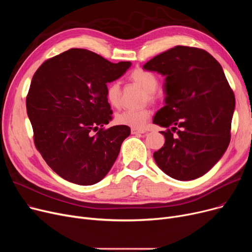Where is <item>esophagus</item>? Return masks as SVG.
Segmentation results:
<instances>
[{
	"label": "esophagus",
	"mask_w": 252,
	"mask_h": 252,
	"mask_svg": "<svg viewBox=\"0 0 252 252\" xmlns=\"http://www.w3.org/2000/svg\"><path fill=\"white\" fill-rule=\"evenodd\" d=\"M130 131H131V135H141L145 133L143 129H139V128H131Z\"/></svg>",
	"instance_id": "1"
}]
</instances>
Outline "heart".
I'll list each match as a JSON object with an SVG mask.
<instances>
[{
  "mask_svg": "<svg viewBox=\"0 0 252 252\" xmlns=\"http://www.w3.org/2000/svg\"><path fill=\"white\" fill-rule=\"evenodd\" d=\"M129 79L131 82L139 85L145 92L148 100H154V92L157 88L158 81L157 77L150 71L142 68H137L131 71L129 74ZM106 99L110 105L114 107H118L122 103V88L117 82L110 83L106 88ZM149 111L146 109L133 110L126 109L119 112L116 115V122L119 125L126 126L133 128H142L146 125L149 118Z\"/></svg>",
  "mask_w": 252,
  "mask_h": 252,
  "instance_id": "obj_1",
  "label": "heart"
}]
</instances>
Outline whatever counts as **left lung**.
Segmentation results:
<instances>
[{
	"instance_id": "left-lung-1",
	"label": "left lung",
	"mask_w": 252,
	"mask_h": 252,
	"mask_svg": "<svg viewBox=\"0 0 252 252\" xmlns=\"http://www.w3.org/2000/svg\"><path fill=\"white\" fill-rule=\"evenodd\" d=\"M143 68L165 77V105L153 118V124L167 128L160 131L163 147L153 154L156 164L179 181L202 177L231 140L235 96L220 64L202 49L177 46Z\"/></svg>"
}]
</instances>
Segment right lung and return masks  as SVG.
<instances>
[{"label":"right lung","instance_id":"right-lung-1","mask_svg":"<svg viewBox=\"0 0 252 252\" xmlns=\"http://www.w3.org/2000/svg\"><path fill=\"white\" fill-rule=\"evenodd\" d=\"M130 65L128 61L111 63L85 49H70L35 71L26 97L34 145L62 179L90 186L111 169L130 128H103L112 119L106 88Z\"/></svg>","mask_w":252,"mask_h":252}]
</instances>
